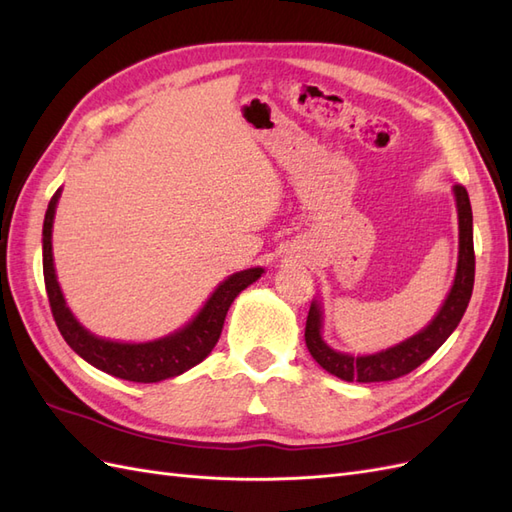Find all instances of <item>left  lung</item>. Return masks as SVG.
<instances>
[{"label": "left lung", "instance_id": "obj_1", "mask_svg": "<svg viewBox=\"0 0 512 512\" xmlns=\"http://www.w3.org/2000/svg\"><path fill=\"white\" fill-rule=\"evenodd\" d=\"M456 212H458V266L452 290L445 298L443 307L424 331L404 339L398 346L376 352V355L352 357L344 352L333 350L322 339V307L318 300H313L307 326H305V342L311 357L320 363L329 374L342 378L348 383H383L400 378L404 374L419 368L426 359H430L443 346L445 339L461 322L463 313L469 305L471 290H474V274H476V255H474V218H471V205L467 190L456 183Z\"/></svg>", "mask_w": 512, "mask_h": 512}]
</instances>
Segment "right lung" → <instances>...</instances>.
<instances>
[{
  "label": "right lung",
  "instance_id": "1",
  "mask_svg": "<svg viewBox=\"0 0 512 512\" xmlns=\"http://www.w3.org/2000/svg\"><path fill=\"white\" fill-rule=\"evenodd\" d=\"M58 199L60 190H56V194L51 196L43 222V274L51 313H54V320L64 342L77 355L90 365H95L97 370L123 378V381L160 383L166 381V378L188 372L196 363H201L214 350L235 296L264 274L261 268H248L231 274L229 279L216 287V292L209 296L203 309L196 313V318L173 335L144 344H121L110 342V339H101L88 333L75 320L71 309L64 303V296L56 279L54 255H51V227H54Z\"/></svg>",
  "mask_w": 512,
  "mask_h": 512
}]
</instances>
